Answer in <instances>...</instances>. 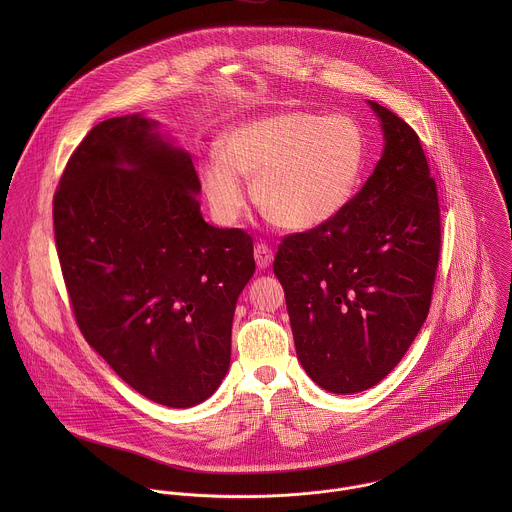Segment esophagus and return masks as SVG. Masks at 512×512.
<instances>
[{"label": "esophagus", "instance_id": "esophagus-1", "mask_svg": "<svg viewBox=\"0 0 512 512\" xmlns=\"http://www.w3.org/2000/svg\"><path fill=\"white\" fill-rule=\"evenodd\" d=\"M254 258L258 268H268L274 262V250L266 242H258L254 246Z\"/></svg>", "mask_w": 512, "mask_h": 512}]
</instances>
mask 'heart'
Returning <instances> with one entry per match:
<instances>
[{"label":"heart","mask_w":512,"mask_h":512,"mask_svg":"<svg viewBox=\"0 0 512 512\" xmlns=\"http://www.w3.org/2000/svg\"><path fill=\"white\" fill-rule=\"evenodd\" d=\"M368 142L357 120L286 110L234 126L201 167L213 215L232 222L248 201L240 177L254 181L268 219L309 230L337 219L353 201L365 173Z\"/></svg>","instance_id":"b5f03b06"}]
</instances>
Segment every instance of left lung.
<instances>
[{
    "label": "left lung",
    "mask_w": 512,
    "mask_h": 512,
    "mask_svg": "<svg viewBox=\"0 0 512 512\" xmlns=\"http://www.w3.org/2000/svg\"><path fill=\"white\" fill-rule=\"evenodd\" d=\"M368 104L384 132L374 173L337 219L284 236L274 258L297 359L333 394L372 388L402 361L428 317L441 248L418 134Z\"/></svg>",
    "instance_id": "obj_1"
}]
</instances>
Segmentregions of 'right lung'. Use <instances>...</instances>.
I'll list each match as a JSON object with an SVG mask.
<instances>
[{"instance_id": "add662e5", "label": "right lung", "mask_w": 512, "mask_h": 512, "mask_svg": "<svg viewBox=\"0 0 512 512\" xmlns=\"http://www.w3.org/2000/svg\"><path fill=\"white\" fill-rule=\"evenodd\" d=\"M140 114L94 126L53 199L57 254L88 345L149 400L189 408L230 365L254 242L205 222L191 155Z\"/></svg>"}]
</instances>
